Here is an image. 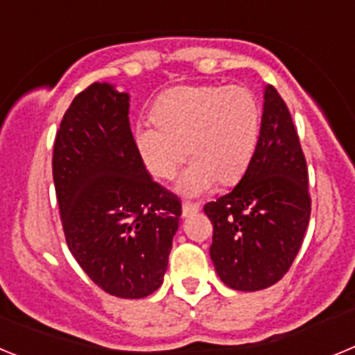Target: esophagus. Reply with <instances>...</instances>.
Wrapping results in <instances>:
<instances>
[{
	"instance_id": "34e87169",
	"label": "esophagus",
	"mask_w": 355,
	"mask_h": 355,
	"mask_svg": "<svg viewBox=\"0 0 355 355\" xmlns=\"http://www.w3.org/2000/svg\"><path fill=\"white\" fill-rule=\"evenodd\" d=\"M200 209V206L197 202H183V216H192L196 215Z\"/></svg>"
}]
</instances>
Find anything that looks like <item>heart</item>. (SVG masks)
<instances>
[{
    "mask_svg": "<svg viewBox=\"0 0 355 355\" xmlns=\"http://www.w3.org/2000/svg\"><path fill=\"white\" fill-rule=\"evenodd\" d=\"M153 121L135 128V144L158 180H172L188 156L181 180L188 196L208 192L215 181L229 187L241 180L258 147L261 112L245 87H181L163 94Z\"/></svg>",
    "mask_w": 355,
    "mask_h": 355,
    "instance_id": "b5f03b06",
    "label": "heart"
}]
</instances>
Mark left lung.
I'll use <instances>...</instances> for the list:
<instances>
[{"label": "left lung", "mask_w": 355, "mask_h": 355, "mask_svg": "<svg viewBox=\"0 0 355 355\" xmlns=\"http://www.w3.org/2000/svg\"><path fill=\"white\" fill-rule=\"evenodd\" d=\"M213 224L209 256L224 284L258 291L290 270L311 215L307 165L290 110L265 87L256 153L240 183L205 206Z\"/></svg>", "instance_id": "8db88e82"}]
</instances>
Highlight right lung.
<instances>
[{"mask_svg":"<svg viewBox=\"0 0 355 355\" xmlns=\"http://www.w3.org/2000/svg\"><path fill=\"white\" fill-rule=\"evenodd\" d=\"M128 114L130 96L110 83L78 94L56 133L53 181L78 265L106 293L142 299L162 286L181 202L146 171Z\"/></svg>","mask_w":355,"mask_h":355,"instance_id":"obj_1","label":"right lung"}]
</instances>
